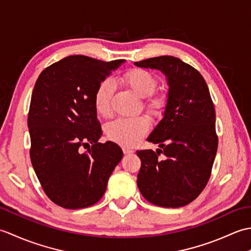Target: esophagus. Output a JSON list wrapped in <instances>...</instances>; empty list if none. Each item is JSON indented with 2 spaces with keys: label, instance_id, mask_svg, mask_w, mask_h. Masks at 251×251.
I'll use <instances>...</instances> for the list:
<instances>
[{
  "label": "esophagus",
  "instance_id": "1",
  "mask_svg": "<svg viewBox=\"0 0 251 251\" xmlns=\"http://www.w3.org/2000/svg\"><path fill=\"white\" fill-rule=\"evenodd\" d=\"M123 152H124V154H130L134 152V150H131V149L128 148H123Z\"/></svg>",
  "mask_w": 251,
  "mask_h": 251
}]
</instances>
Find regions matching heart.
<instances>
[{
  "instance_id": "1",
  "label": "heart",
  "mask_w": 251,
  "mask_h": 251,
  "mask_svg": "<svg viewBox=\"0 0 251 251\" xmlns=\"http://www.w3.org/2000/svg\"><path fill=\"white\" fill-rule=\"evenodd\" d=\"M122 82L141 98H147L146 106L153 115H161L166 108L164 96H152L157 86L156 77L145 69L135 68L122 76ZM114 93V84L106 78L101 82L94 95V106L101 116L111 113V101ZM150 129V122L146 116L129 119H117L106 126V136L112 141L124 147H134L145 137Z\"/></svg>"
}]
</instances>
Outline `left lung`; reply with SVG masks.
Instances as JSON below:
<instances>
[{"label":"left lung","mask_w":251,"mask_h":251,"mask_svg":"<svg viewBox=\"0 0 251 251\" xmlns=\"http://www.w3.org/2000/svg\"><path fill=\"white\" fill-rule=\"evenodd\" d=\"M135 66L161 71L168 85L163 119L147 139L161 149L137 151L141 161L138 188L156 206H185L206 186L218 149L209 89L201 73L179 58L154 57ZM161 152L167 156L163 161L158 158Z\"/></svg>","instance_id":"obj_1"}]
</instances>
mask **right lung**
I'll list each match as a JSON object with an SVG mask.
<instances>
[{
    "instance_id": "1",
    "label": "right lung",
    "mask_w": 251,
    "mask_h": 251,
    "mask_svg": "<svg viewBox=\"0 0 251 251\" xmlns=\"http://www.w3.org/2000/svg\"><path fill=\"white\" fill-rule=\"evenodd\" d=\"M124 62L68 56L42 71L34 85L28 115L30 157L42 188L58 206L78 209L96 204L121 162L116 143L98 142L102 131L94 95ZM89 144V152L82 153L81 147Z\"/></svg>"
}]
</instances>
